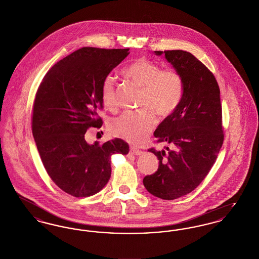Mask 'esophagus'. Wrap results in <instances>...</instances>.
<instances>
[{
	"mask_svg": "<svg viewBox=\"0 0 259 259\" xmlns=\"http://www.w3.org/2000/svg\"><path fill=\"white\" fill-rule=\"evenodd\" d=\"M130 151H131L133 154H135V155H141V154L143 153L142 150H140V149H138V148H130Z\"/></svg>",
	"mask_w": 259,
	"mask_h": 259,
	"instance_id": "obj_1",
	"label": "esophagus"
}]
</instances>
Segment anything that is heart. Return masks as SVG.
<instances>
[{"mask_svg":"<svg viewBox=\"0 0 259 259\" xmlns=\"http://www.w3.org/2000/svg\"><path fill=\"white\" fill-rule=\"evenodd\" d=\"M122 73L142 88L139 106L144 109L126 111L112 118L109 129L112 135L131 143H140L148 137L156 124L155 115L151 109L161 116H166L177 108L183 95V80L177 71L161 70L158 64L145 58L132 62L124 68ZM101 97L107 108H115L116 92L114 78L111 75H107L103 80Z\"/></svg>","mask_w":259,"mask_h":259,"instance_id":"obj_1","label":"heart"}]
</instances>
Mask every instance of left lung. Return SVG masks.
I'll list each match as a JSON object with an SVG mask.
<instances>
[{"label": "left lung", "mask_w": 259, "mask_h": 259, "mask_svg": "<svg viewBox=\"0 0 259 259\" xmlns=\"http://www.w3.org/2000/svg\"><path fill=\"white\" fill-rule=\"evenodd\" d=\"M165 55L182 77L179 105L154 137L172 148H150L159 160L157 171L144 178V185L155 197L174 200L194 190L214 164L223 144L221 91L214 75L191 53L184 50L154 51Z\"/></svg>", "instance_id": "8db88e82"}]
</instances>
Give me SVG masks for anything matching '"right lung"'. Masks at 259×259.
<instances>
[{"mask_svg":"<svg viewBox=\"0 0 259 259\" xmlns=\"http://www.w3.org/2000/svg\"><path fill=\"white\" fill-rule=\"evenodd\" d=\"M129 54V49L82 48L57 62L37 89L32 132L42 164L53 183L74 197L98 193L111 174V156L127 154L129 146L115 138L89 145V127H101L104 78Z\"/></svg>","mask_w":259,"mask_h":259,"instance_id":"right-lung-1","label":"right lung"}]
</instances>
